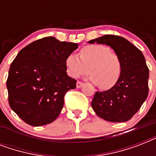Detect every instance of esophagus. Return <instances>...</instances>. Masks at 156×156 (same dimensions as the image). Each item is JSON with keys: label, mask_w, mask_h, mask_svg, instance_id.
<instances>
[{"label": "esophagus", "mask_w": 156, "mask_h": 156, "mask_svg": "<svg viewBox=\"0 0 156 156\" xmlns=\"http://www.w3.org/2000/svg\"><path fill=\"white\" fill-rule=\"evenodd\" d=\"M83 85V83H82V82H80V81H78L77 83H76V87H77V88H80Z\"/></svg>", "instance_id": "esophagus-1"}]
</instances>
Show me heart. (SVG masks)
<instances>
[{
	"label": "heart",
	"mask_w": 156,
	"mask_h": 156,
	"mask_svg": "<svg viewBox=\"0 0 156 156\" xmlns=\"http://www.w3.org/2000/svg\"><path fill=\"white\" fill-rule=\"evenodd\" d=\"M79 57L69 54L66 57V71L70 77L76 78L90 72V81L103 90L110 89L117 83L122 69L121 59L108 46H85L80 50Z\"/></svg>",
	"instance_id": "heart-1"
}]
</instances>
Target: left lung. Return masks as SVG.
<instances>
[{
  "label": "left lung",
  "mask_w": 156,
  "mask_h": 156,
  "mask_svg": "<svg viewBox=\"0 0 156 156\" xmlns=\"http://www.w3.org/2000/svg\"><path fill=\"white\" fill-rule=\"evenodd\" d=\"M108 45L121 61V74L116 85L105 91H96L91 107L97 116L111 122H126L140 109L148 95L149 69L138 48L118 35H106L95 40Z\"/></svg>",
  "instance_id": "left-lung-1"
}]
</instances>
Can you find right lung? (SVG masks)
<instances>
[{
    "label": "right lung",
    "mask_w": 156,
    "mask_h": 156,
    "mask_svg": "<svg viewBox=\"0 0 156 156\" xmlns=\"http://www.w3.org/2000/svg\"><path fill=\"white\" fill-rule=\"evenodd\" d=\"M78 46L50 36L18 52L9 67L6 87L9 106L26 123L44 126L57 118L65 95L76 88L77 81L66 73V59Z\"/></svg>",
    "instance_id": "obj_1"
}]
</instances>
